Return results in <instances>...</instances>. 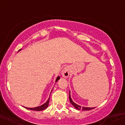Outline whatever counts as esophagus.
Returning a JSON list of instances; mask_svg holds the SVG:
<instances>
[{
  "label": "esophagus",
  "mask_w": 125,
  "mask_h": 125,
  "mask_svg": "<svg viewBox=\"0 0 125 125\" xmlns=\"http://www.w3.org/2000/svg\"><path fill=\"white\" fill-rule=\"evenodd\" d=\"M62 75L64 78H68L70 75V69L68 67H65L62 71Z\"/></svg>",
  "instance_id": "obj_1"
}]
</instances>
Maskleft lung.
<instances>
[{"label": "left lung", "instance_id": "1", "mask_svg": "<svg viewBox=\"0 0 125 125\" xmlns=\"http://www.w3.org/2000/svg\"><path fill=\"white\" fill-rule=\"evenodd\" d=\"M69 99H70V103L74 106V108H76L77 110H81H81H91V109H94V108H95V107H92V108H91V107H81V106L77 105L76 104H75L73 101H72V98H71V96H70V94H69Z\"/></svg>", "mask_w": 125, "mask_h": 125}]
</instances>
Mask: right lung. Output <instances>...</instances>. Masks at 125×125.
<instances>
[{
	"instance_id": "add662e5",
	"label": "right lung",
	"mask_w": 125,
	"mask_h": 125,
	"mask_svg": "<svg viewBox=\"0 0 125 125\" xmlns=\"http://www.w3.org/2000/svg\"><path fill=\"white\" fill-rule=\"evenodd\" d=\"M19 51H20V49L19 50ZM60 79V77L58 76L57 78V80H56V82H57L58 80ZM49 99H49L48 100H47V101L46 102H45L44 104L42 105L39 106V107H34V108H27V107H25L26 108H27V109H29V110H35V111H41V110H45V108H47V107H48L49 105Z\"/></svg>"
}]
</instances>
